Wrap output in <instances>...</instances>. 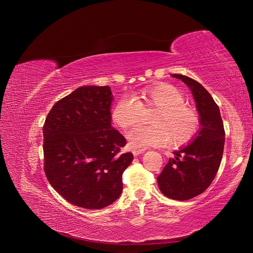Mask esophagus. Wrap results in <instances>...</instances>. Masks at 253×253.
Masks as SVG:
<instances>
[{
	"mask_svg": "<svg viewBox=\"0 0 253 253\" xmlns=\"http://www.w3.org/2000/svg\"><path fill=\"white\" fill-rule=\"evenodd\" d=\"M144 151H145V149H144V148H141V149H133V154H134L135 156H138V155H140L141 153H143Z\"/></svg>",
	"mask_w": 253,
	"mask_h": 253,
	"instance_id": "34e87169",
	"label": "esophagus"
}]
</instances>
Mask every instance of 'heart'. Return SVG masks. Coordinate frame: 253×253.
I'll use <instances>...</instances> for the list:
<instances>
[{
	"instance_id": "1",
	"label": "heart",
	"mask_w": 253,
	"mask_h": 253,
	"mask_svg": "<svg viewBox=\"0 0 253 253\" xmlns=\"http://www.w3.org/2000/svg\"><path fill=\"white\" fill-rule=\"evenodd\" d=\"M156 109L150 119L151 126H138L127 134L129 145L134 148L163 145L171 147L187 145L198 135L201 117L187 104L182 91L169 83H160L140 90L134 99L120 98L111 111L113 123L125 130L135 126L142 111Z\"/></svg>"
}]
</instances>
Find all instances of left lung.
Returning <instances> with one entry per match:
<instances>
[{"label": "left lung", "instance_id": "8db88e82", "mask_svg": "<svg viewBox=\"0 0 253 253\" xmlns=\"http://www.w3.org/2000/svg\"><path fill=\"white\" fill-rule=\"evenodd\" d=\"M190 88L201 117V129L187 145L174 151L158 177L160 190L173 200L186 201L199 196L212 183L222 159L224 127L219 107L199 82L184 75L173 74Z\"/></svg>", "mask_w": 253, "mask_h": 253}]
</instances>
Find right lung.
I'll return each mask as SVG.
<instances>
[{"label":"right lung","instance_id":"right-lung-1","mask_svg":"<svg viewBox=\"0 0 253 253\" xmlns=\"http://www.w3.org/2000/svg\"><path fill=\"white\" fill-rule=\"evenodd\" d=\"M109 86H82L57 101L43 126L44 172L69 203L99 210L123 190V173L134 159L111 126Z\"/></svg>","mask_w":253,"mask_h":253}]
</instances>
